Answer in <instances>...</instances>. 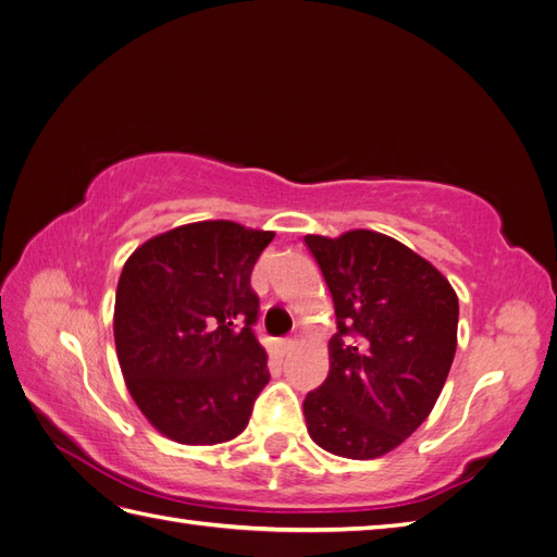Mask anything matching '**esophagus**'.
I'll return each mask as SVG.
<instances>
[{"mask_svg": "<svg viewBox=\"0 0 557 557\" xmlns=\"http://www.w3.org/2000/svg\"><path fill=\"white\" fill-rule=\"evenodd\" d=\"M297 344H299L297 336H290V339H283V342H281V350H283V356H288V352H293V350L297 348Z\"/></svg>", "mask_w": 557, "mask_h": 557, "instance_id": "obj_1", "label": "esophagus"}]
</instances>
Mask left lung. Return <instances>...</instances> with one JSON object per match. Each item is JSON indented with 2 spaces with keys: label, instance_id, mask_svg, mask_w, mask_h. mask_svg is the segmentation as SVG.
I'll use <instances>...</instances> for the list:
<instances>
[{
  "label": "left lung",
  "instance_id": "1",
  "mask_svg": "<svg viewBox=\"0 0 557 557\" xmlns=\"http://www.w3.org/2000/svg\"><path fill=\"white\" fill-rule=\"evenodd\" d=\"M336 313L330 374L305 399L311 440L350 460L397 448L430 416L458 346V295L409 246L372 230L305 237Z\"/></svg>",
  "mask_w": 557,
  "mask_h": 557
}]
</instances>
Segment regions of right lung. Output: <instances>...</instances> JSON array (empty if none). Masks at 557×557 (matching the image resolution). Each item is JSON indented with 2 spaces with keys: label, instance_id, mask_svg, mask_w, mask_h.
<instances>
[{
  "label": "right lung",
  "instance_id": "1",
  "mask_svg": "<svg viewBox=\"0 0 557 557\" xmlns=\"http://www.w3.org/2000/svg\"><path fill=\"white\" fill-rule=\"evenodd\" d=\"M274 232L201 221L148 239L115 290V352L132 399L188 446L234 440L269 383L250 272Z\"/></svg>",
  "mask_w": 557,
  "mask_h": 557
}]
</instances>
